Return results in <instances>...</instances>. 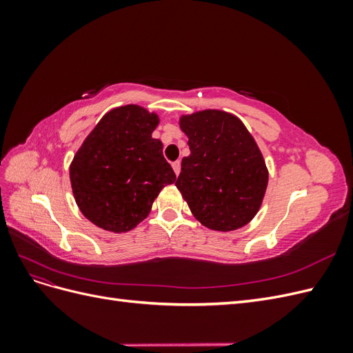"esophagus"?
<instances>
[{
	"mask_svg": "<svg viewBox=\"0 0 353 353\" xmlns=\"http://www.w3.org/2000/svg\"><path fill=\"white\" fill-rule=\"evenodd\" d=\"M172 169H174L175 175H178V174H179V170H181V163L178 162V160H176V162H174V163H172Z\"/></svg>",
	"mask_w": 353,
	"mask_h": 353,
	"instance_id": "obj_1",
	"label": "esophagus"
}]
</instances>
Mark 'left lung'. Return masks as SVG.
<instances>
[{"label":"left lung","mask_w":353,"mask_h":353,"mask_svg":"<svg viewBox=\"0 0 353 353\" xmlns=\"http://www.w3.org/2000/svg\"><path fill=\"white\" fill-rule=\"evenodd\" d=\"M190 156L175 181L191 213L215 231H234L258 213L268 185V169L239 117L203 110L179 119Z\"/></svg>","instance_id":"1"}]
</instances>
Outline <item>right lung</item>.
I'll list each match as a JSON object with an SVG mask.
<instances>
[{
    "label": "right lung",
    "mask_w": 353,
    "mask_h": 353,
    "mask_svg": "<svg viewBox=\"0 0 353 353\" xmlns=\"http://www.w3.org/2000/svg\"><path fill=\"white\" fill-rule=\"evenodd\" d=\"M159 116L135 104L105 113L70 163L77 205L94 225L126 232L147 218L154 199L176 175L152 137Z\"/></svg>",
    "instance_id": "right-lung-1"
}]
</instances>
